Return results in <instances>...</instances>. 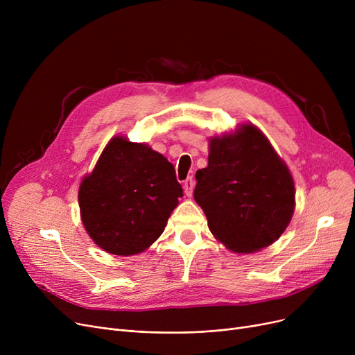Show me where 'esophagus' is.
<instances>
[{
    "label": "esophagus",
    "instance_id": "obj_1",
    "mask_svg": "<svg viewBox=\"0 0 355 355\" xmlns=\"http://www.w3.org/2000/svg\"><path fill=\"white\" fill-rule=\"evenodd\" d=\"M193 190H194V180L193 177H189L187 180L184 181V193L187 197L193 196Z\"/></svg>",
    "mask_w": 355,
    "mask_h": 355
}]
</instances>
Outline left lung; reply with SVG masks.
Segmentation results:
<instances>
[{"mask_svg":"<svg viewBox=\"0 0 355 355\" xmlns=\"http://www.w3.org/2000/svg\"><path fill=\"white\" fill-rule=\"evenodd\" d=\"M209 165L196 174L194 198L214 237L234 253L268 248L285 232L295 210L289 168L252 123L213 137Z\"/></svg>","mask_w":355,"mask_h":355,"instance_id":"8db88e82","label":"left lung"}]
</instances>
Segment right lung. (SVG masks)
<instances>
[{
    "label": "right lung",
    "mask_w": 355,
    "mask_h": 355,
    "mask_svg": "<svg viewBox=\"0 0 355 355\" xmlns=\"http://www.w3.org/2000/svg\"><path fill=\"white\" fill-rule=\"evenodd\" d=\"M180 197L170 161L146 144L114 137L80 182V217L101 249L132 256L162 234Z\"/></svg>",
    "instance_id": "1"
}]
</instances>
